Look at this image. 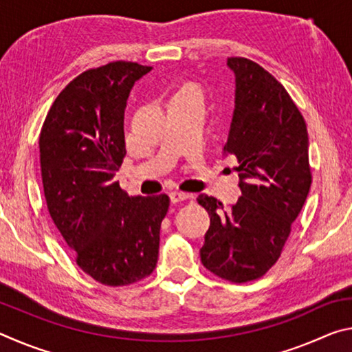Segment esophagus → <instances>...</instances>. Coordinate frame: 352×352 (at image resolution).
<instances>
[{
  "mask_svg": "<svg viewBox=\"0 0 352 352\" xmlns=\"http://www.w3.org/2000/svg\"><path fill=\"white\" fill-rule=\"evenodd\" d=\"M169 197H170L172 204H178V201L186 200V199L189 197V195L184 194V192H180V190H172V192L169 194Z\"/></svg>",
  "mask_w": 352,
  "mask_h": 352,
  "instance_id": "obj_1",
  "label": "esophagus"
}]
</instances>
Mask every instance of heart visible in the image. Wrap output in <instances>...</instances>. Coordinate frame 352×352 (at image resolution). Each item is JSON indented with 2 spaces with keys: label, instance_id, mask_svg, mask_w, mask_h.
I'll list each match as a JSON object with an SVG mask.
<instances>
[{
  "label": "heart",
  "instance_id": "1",
  "mask_svg": "<svg viewBox=\"0 0 352 352\" xmlns=\"http://www.w3.org/2000/svg\"><path fill=\"white\" fill-rule=\"evenodd\" d=\"M184 91H195V93H199V88L194 87V85H184L178 93H184ZM178 93H177V94H178Z\"/></svg>",
  "mask_w": 352,
  "mask_h": 352
}]
</instances>
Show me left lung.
<instances>
[{
    "label": "left lung",
    "mask_w": 352,
    "mask_h": 352,
    "mask_svg": "<svg viewBox=\"0 0 352 352\" xmlns=\"http://www.w3.org/2000/svg\"><path fill=\"white\" fill-rule=\"evenodd\" d=\"M234 110L223 146L239 162L237 204L205 194L199 204L210 214L200 248L208 270L231 283L259 278L278 261L311 189L309 136L305 118L285 88L258 63L231 57Z\"/></svg>",
    "instance_id": "1"
}]
</instances>
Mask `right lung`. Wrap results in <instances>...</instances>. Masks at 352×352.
<instances>
[{
	"mask_svg": "<svg viewBox=\"0 0 352 352\" xmlns=\"http://www.w3.org/2000/svg\"><path fill=\"white\" fill-rule=\"evenodd\" d=\"M151 67L111 62L69 82L47 111L40 166L52 222L77 265L105 285H127L153 272L166 194L129 197L115 180L126 157L124 111Z\"/></svg>",
	"mask_w": 352,
	"mask_h": 352,
	"instance_id": "1",
	"label": "right lung"
}]
</instances>
